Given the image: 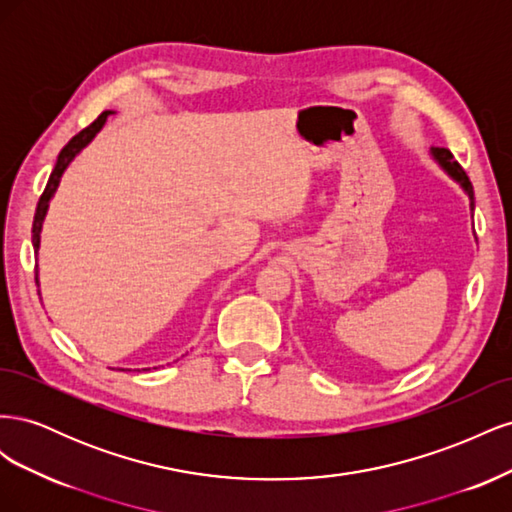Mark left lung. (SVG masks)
<instances>
[{
	"label": "left lung",
	"instance_id": "8db88e82",
	"mask_svg": "<svg viewBox=\"0 0 512 512\" xmlns=\"http://www.w3.org/2000/svg\"><path fill=\"white\" fill-rule=\"evenodd\" d=\"M433 151V156H436V160L448 170V173H451L463 188H466V192H468V196H470V207L474 209V190H472V181H470V177L466 175V170L461 168V164L453 158V153L448 151V149H444V147H433L431 149Z\"/></svg>",
	"mask_w": 512,
	"mask_h": 512
}]
</instances>
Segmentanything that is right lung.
<instances>
[{
	"mask_svg": "<svg viewBox=\"0 0 512 512\" xmlns=\"http://www.w3.org/2000/svg\"><path fill=\"white\" fill-rule=\"evenodd\" d=\"M111 115V111H104L94 123H89V126L85 128V130H81L79 134H76L72 141L59 151V158H57V164H55V168H53V173H51V177H49V183H46V188H44V192H42V196H40V200H38V207H36V215H34V228H32V243H34V250H36V254H38V245H40V230H42V220H44V215H46V209H49V200H51V196L55 194V190H57V185H59V179H61V175H64V170L68 168V164L72 162V158L76 156V153H79L91 138H94L98 132H100V128L104 126V121H106V117ZM36 284H38V271H36ZM40 294V292H38Z\"/></svg>",
	"mask_w": 512,
	"mask_h": 512,
	"instance_id": "obj_1",
	"label": "right lung"
}]
</instances>
